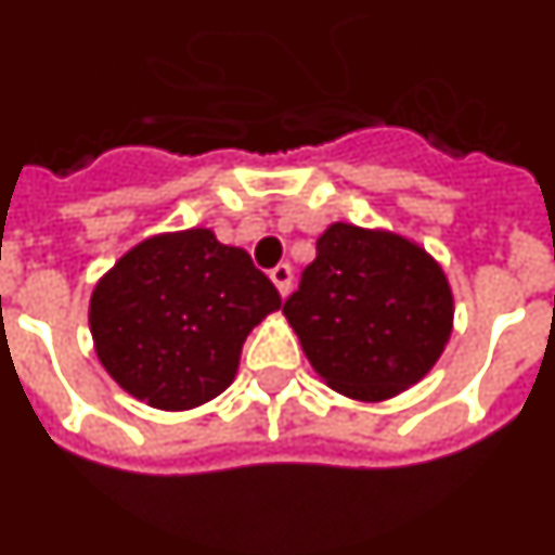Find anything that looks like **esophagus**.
Instances as JSON below:
<instances>
[{"instance_id":"1","label":"esophagus","mask_w":555,"mask_h":555,"mask_svg":"<svg viewBox=\"0 0 555 555\" xmlns=\"http://www.w3.org/2000/svg\"><path fill=\"white\" fill-rule=\"evenodd\" d=\"M270 279H273L276 291L282 293V296H287V293H291V285H293V268L287 262L276 264V268L270 270Z\"/></svg>"}]
</instances>
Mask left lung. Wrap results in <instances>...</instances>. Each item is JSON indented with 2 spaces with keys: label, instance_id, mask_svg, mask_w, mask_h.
I'll return each mask as SVG.
<instances>
[{
  "label": "left lung",
  "instance_id": "8db88e82",
  "mask_svg": "<svg viewBox=\"0 0 555 555\" xmlns=\"http://www.w3.org/2000/svg\"><path fill=\"white\" fill-rule=\"evenodd\" d=\"M282 313L335 392L386 400L417 384L451 335L440 264L403 236L335 222Z\"/></svg>",
  "mask_w": 555,
  "mask_h": 555
}]
</instances>
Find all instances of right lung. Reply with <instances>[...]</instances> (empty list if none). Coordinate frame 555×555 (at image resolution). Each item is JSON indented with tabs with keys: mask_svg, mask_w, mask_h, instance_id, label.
I'll use <instances>...</instances> for the list:
<instances>
[{
	"mask_svg": "<svg viewBox=\"0 0 555 555\" xmlns=\"http://www.w3.org/2000/svg\"><path fill=\"white\" fill-rule=\"evenodd\" d=\"M279 305L245 250L191 228L129 250L98 282L90 327L112 378L149 406L180 412L234 380L242 344Z\"/></svg>",
	"mask_w": 555,
	"mask_h": 555,
	"instance_id": "1",
	"label": "right lung"
}]
</instances>
